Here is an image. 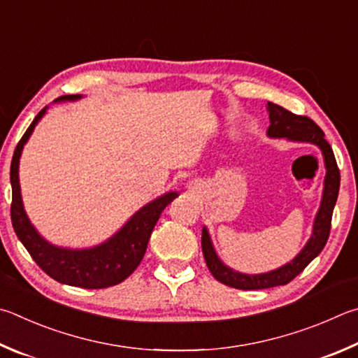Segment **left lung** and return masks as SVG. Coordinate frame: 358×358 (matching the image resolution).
I'll list each match as a JSON object with an SVG mask.
<instances>
[{"mask_svg": "<svg viewBox=\"0 0 358 358\" xmlns=\"http://www.w3.org/2000/svg\"><path fill=\"white\" fill-rule=\"evenodd\" d=\"M266 109L269 113L271 123L266 134L272 139L307 142V144L316 145L322 153L324 166H326V177H324L321 205L313 220V230H311L310 239L289 263L280 266V268L263 272V274H244V272L231 269L230 266H227L219 258L206 227L201 229V250H203L208 269H210L213 277L217 282L238 289H264L280 287V285L289 283L292 278L301 274L320 255L327 243L332 213L338 199V191H340V171H338L332 147L324 139L322 129L308 117L292 114L285 108L274 105L271 101H268Z\"/></svg>", "mask_w": 358, "mask_h": 358, "instance_id": "1", "label": "left lung"}]
</instances>
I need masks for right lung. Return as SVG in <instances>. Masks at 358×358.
<instances>
[{"label":"right lung","instance_id":"add662e5","mask_svg":"<svg viewBox=\"0 0 358 358\" xmlns=\"http://www.w3.org/2000/svg\"><path fill=\"white\" fill-rule=\"evenodd\" d=\"M80 99H83L80 94L64 95L56 99L55 103L76 101ZM47 109L48 106H45L36 115V119L32 120L23 138L17 144L14 157H12V225L32 259L56 282L87 289L114 287L125 280L128 275H131L133 271L138 268L144 258L148 239H150L161 213L171 201H173V199L178 197V192L169 191L148 201L123 224L119 231H115L111 238H108L101 244L87 247V249H70V247L51 244L31 224L23 206L20 178H18V166H20L23 147L29 141L37 123L47 114Z\"/></svg>","mask_w":358,"mask_h":358}]
</instances>
